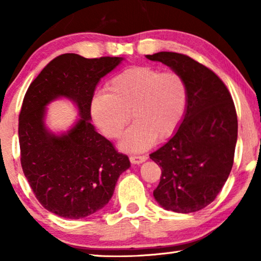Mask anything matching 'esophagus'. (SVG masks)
I'll list each match as a JSON object with an SVG mask.
<instances>
[{"mask_svg":"<svg viewBox=\"0 0 261 261\" xmlns=\"http://www.w3.org/2000/svg\"><path fill=\"white\" fill-rule=\"evenodd\" d=\"M129 160L132 164H135V165H137V164H141V163L146 162V160H147V156L146 155H132V156H129Z\"/></svg>","mask_w":261,"mask_h":261,"instance_id":"1","label":"esophagus"}]
</instances>
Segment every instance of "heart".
I'll list each match as a JSON object with an SVG mask.
<instances>
[{
	"label": "heart",
	"instance_id": "1",
	"mask_svg": "<svg viewBox=\"0 0 261 261\" xmlns=\"http://www.w3.org/2000/svg\"><path fill=\"white\" fill-rule=\"evenodd\" d=\"M107 92L91 102V116L106 137L119 138L130 119L120 142L126 152H142L155 138L172 135L183 120L188 105V87L177 72H162L151 66H133L116 74L107 84Z\"/></svg>",
	"mask_w": 261,
	"mask_h": 261
}]
</instances>
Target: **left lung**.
Returning <instances> with one entry per match:
<instances>
[{
	"instance_id": "left-lung-1",
	"label": "left lung",
	"mask_w": 261,
	"mask_h": 261,
	"mask_svg": "<svg viewBox=\"0 0 261 261\" xmlns=\"http://www.w3.org/2000/svg\"><path fill=\"white\" fill-rule=\"evenodd\" d=\"M160 62L184 78L188 105L172 138L149 154L162 167L155 201L166 210L195 213L210 204L228 179L238 140V116L231 96L212 70L190 57L158 52Z\"/></svg>"
}]
</instances>
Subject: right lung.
<instances>
[{"label": "right lung", "mask_w": 261, "mask_h": 261, "mask_svg": "<svg viewBox=\"0 0 261 261\" xmlns=\"http://www.w3.org/2000/svg\"><path fill=\"white\" fill-rule=\"evenodd\" d=\"M122 60L62 55L24 95L19 116L21 166L41 205L64 219H84L108 204L120 174L130 166L128 156L96 132L90 113L96 85ZM58 98L70 99L80 116L69 131L57 135L44 119L47 106Z\"/></svg>", "instance_id": "add662e5"}]
</instances>
